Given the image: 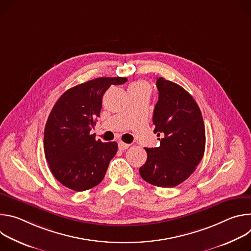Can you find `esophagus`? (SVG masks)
<instances>
[{"label": "esophagus", "instance_id": "1", "mask_svg": "<svg viewBox=\"0 0 251 251\" xmlns=\"http://www.w3.org/2000/svg\"><path fill=\"white\" fill-rule=\"evenodd\" d=\"M129 146H130L129 144H126V143H124V142H119V143H118V148H119V150H121V151L128 149Z\"/></svg>", "mask_w": 251, "mask_h": 251}]
</instances>
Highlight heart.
<instances>
[{"instance_id": "heart-1", "label": "heart", "mask_w": 251, "mask_h": 251, "mask_svg": "<svg viewBox=\"0 0 251 251\" xmlns=\"http://www.w3.org/2000/svg\"><path fill=\"white\" fill-rule=\"evenodd\" d=\"M150 87H149V84L145 81L143 80H139V81H136L134 83H132L130 86H129V91H141V90H149Z\"/></svg>"}]
</instances>
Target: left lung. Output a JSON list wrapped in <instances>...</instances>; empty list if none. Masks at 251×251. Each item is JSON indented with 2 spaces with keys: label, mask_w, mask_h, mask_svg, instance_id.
<instances>
[{
  "label": "left lung",
  "mask_w": 251,
  "mask_h": 251,
  "mask_svg": "<svg viewBox=\"0 0 251 251\" xmlns=\"http://www.w3.org/2000/svg\"><path fill=\"white\" fill-rule=\"evenodd\" d=\"M154 133L158 148H145L147 161L139 169L143 180L162 187L180 185L195 172L203 157L205 130L201 112L193 96L164 77L157 79Z\"/></svg>",
  "instance_id": "8db88e82"
}]
</instances>
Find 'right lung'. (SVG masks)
I'll list each match as a JSON object with an SVG mask.
<instances>
[{
  "mask_svg": "<svg viewBox=\"0 0 251 251\" xmlns=\"http://www.w3.org/2000/svg\"><path fill=\"white\" fill-rule=\"evenodd\" d=\"M126 81V77L95 78L66 90L54 104L45 128V156L54 177L66 188L82 192L103 180L118 145L96 140L90 130L105 91Z\"/></svg>",
  "mask_w": 251,
  "mask_h": 251,
  "instance_id": "right-lung-1",
  "label": "right lung"
}]
</instances>
